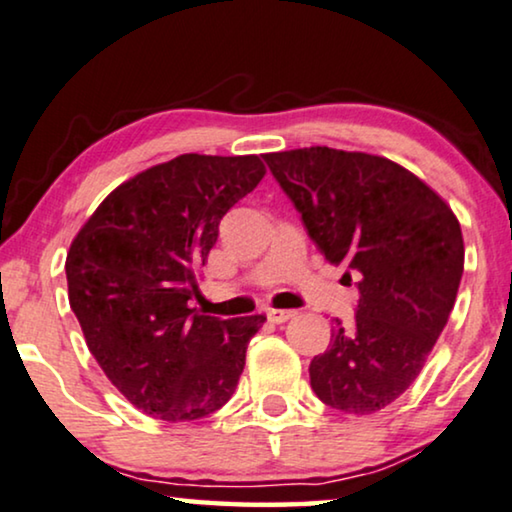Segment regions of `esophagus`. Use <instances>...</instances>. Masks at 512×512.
I'll return each mask as SVG.
<instances>
[{
	"label": "esophagus",
	"instance_id": "esophagus-1",
	"mask_svg": "<svg viewBox=\"0 0 512 512\" xmlns=\"http://www.w3.org/2000/svg\"><path fill=\"white\" fill-rule=\"evenodd\" d=\"M266 315H269V320L276 322V325H283V322L294 318V315H297V313H294V311H280V308H271V311L266 313Z\"/></svg>",
	"mask_w": 512,
	"mask_h": 512
}]
</instances>
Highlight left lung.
Masks as SVG:
<instances>
[{
	"mask_svg": "<svg viewBox=\"0 0 512 512\" xmlns=\"http://www.w3.org/2000/svg\"><path fill=\"white\" fill-rule=\"evenodd\" d=\"M329 264H348L359 304L336 320L311 362L327 406L371 415L420 376L448 325L464 273V239L452 208L401 164L327 146L264 155Z\"/></svg>",
	"mask_w": 512,
	"mask_h": 512,
	"instance_id": "left-lung-1",
	"label": "left lung"
}]
</instances>
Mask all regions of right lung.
<instances>
[{
	"mask_svg": "<svg viewBox=\"0 0 512 512\" xmlns=\"http://www.w3.org/2000/svg\"><path fill=\"white\" fill-rule=\"evenodd\" d=\"M264 174L257 155H178L115 187L71 241V311L106 378L146 415L199 420L239 385L266 318L220 320L187 301L222 215Z\"/></svg>",
	"mask_w": 512,
	"mask_h": 512,
	"instance_id": "add662e5",
	"label": "right lung"
}]
</instances>
